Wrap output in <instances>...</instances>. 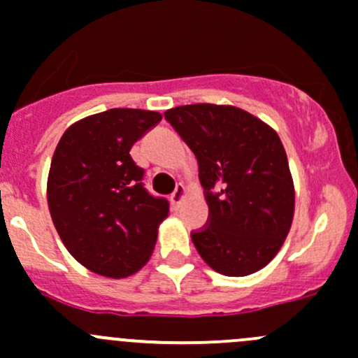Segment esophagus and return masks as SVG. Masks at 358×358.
Wrapping results in <instances>:
<instances>
[{
  "label": "esophagus",
  "mask_w": 358,
  "mask_h": 358,
  "mask_svg": "<svg viewBox=\"0 0 358 358\" xmlns=\"http://www.w3.org/2000/svg\"><path fill=\"white\" fill-rule=\"evenodd\" d=\"M185 198H187L185 185H183V183H178V185H176V189H175V192H173V194H171L173 206H180V205H182V203L185 201Z\"/></svg>",
  "instance_id": "1"
}]
</instances>
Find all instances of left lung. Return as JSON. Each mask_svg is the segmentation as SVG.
Instances as JSON below:
<instances>
[{"label":"left lung","mask_w":358,"mask_h":358,"mask_svg":"<svg viewBox=\"0 0 358 358\" xmlns=\"http://www.w3.org/2000/svg\"><path fill=\"white\" fill-rule=\"evenodd\" d=\"M199 164L210 222L192 233L203 262L228 277L268 265L288 236L295 187L285 146L255 115L217 103L164 113Z\"/></svg>","instance_id":"8db88e82"}]
</instances>
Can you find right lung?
Masks as SVG:
<instances>
[{
  "mask_svg": "<svg viewBox=\"0 0 358 358\" xmlns=\"http://www.w3.org/2000/svg\"><path fill=\"white\" fill-rule=\"evenodd\" d=\"M162 115L116 108L72 123L48 176V205L63 245L83 266L123 279L148 263L169 203L143 187L130 148Z\"/></svg>",
  "mask_w": 358,
  "mask_h": 358,
  "instance_id": "right-lung-1",
  "label": "right lung"
}]
</instances>
